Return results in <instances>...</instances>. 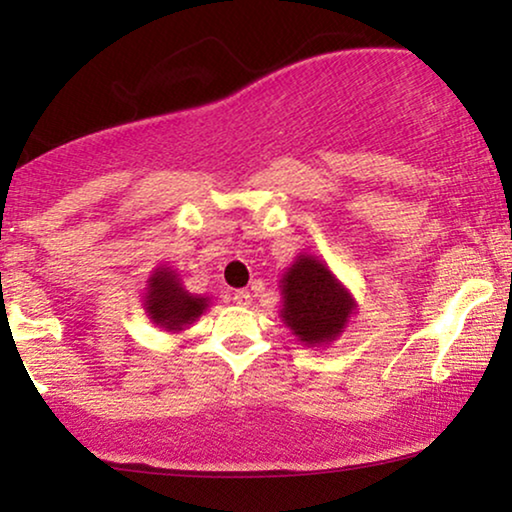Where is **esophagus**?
<instances>
[{
    "label": "esophagus",
    "instance_id": "1",
    "mask_svg": "<svg viewBox=\"0 0 512 512\" xmlns=\"http://www.w3.org/2000/svg\"><path fill=\"white\" fill-rule=\"evenodd\" d=\"M233 300H235L237 305H249L251 303V293L247 289H237L233 293Z\"/></svg>",
    "mask_w": 512,
    "mask_h": 512
}]
</instances>
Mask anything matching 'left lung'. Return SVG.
<instances>
[{
  "label": "left lung",
  "mask_w": 512,
  "mask_h": 512,
  "mask_svg": "<svg viewBox=\"0 0 512 512\" xmlns=\"http://www.w3.org/2000/svg\"><path fill=\"white\" fill-rule=\"evenodd\" d=\"M282 321L305 345L333 342L354 314V298L317 256L300 254L279 279Z\"/></svg>",
  "instance_id": "left-lung-1"
}]
</instances>
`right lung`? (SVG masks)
Here are the masks:
<instances>
[{
	"mask_svg": "<svg viewBox=\"0 0 512 512\" xmlns=\"http://www.w3.org/2000/svg\"><path fill=\"white\" fill-rule=\"evenodd\" d=\"M209 307V298L193 296L179 282V275L170 268H158L149 277L144 296V310L153 324L170 333L184 331Z\"/></svg>",
	"mask_w": 512,
	"mask_h": 512,
	"instance_id": "obj_1",
	"label": "right lung"
}]
</instances>
